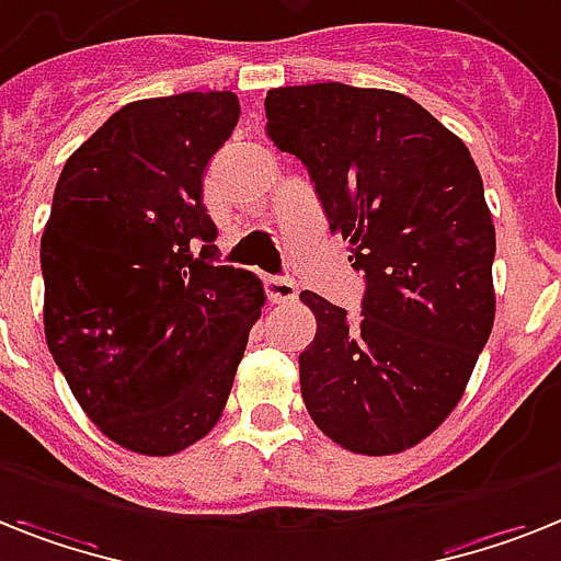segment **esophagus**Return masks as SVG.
Masks as SVG:
<instances>
[{
	"instance_id": "esophagus-1",
	"label": "esophagus",
	"mask_w": 561,
	"mask_h": 561,
	"mask_svg": "<svg viewBox=\"0 0 561 561\" xmlns=\"http://www.w3.org/2000/svg\"><path fill=\"white\" fill-rule=\"evenodd\" d=\"M266 295H270L272 304H289V300L298 298V286L291 277H266Z\"/></svg>"
}]
</instances>
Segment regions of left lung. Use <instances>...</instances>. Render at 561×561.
<instances>
[{
	"label": "left lung",
	"instance_id": "8db88e82",
	"mask_svg": "<svg viewBox=\"0 0 561 561\" xmlns=\"http://www.w3.org/2000/svg\"><path fill=\"white\" fill-rule=\"evenodd\" d=\"M266 134L307 165L367 277L360 314L300 291L318 330L300 396L323 436L390 456L465 396L496 318V229L467 146L415 100L344 82L272 88Z\"/></svg>",
	"mask_w": 561,
	"mask_h": 561
}]
</instances>
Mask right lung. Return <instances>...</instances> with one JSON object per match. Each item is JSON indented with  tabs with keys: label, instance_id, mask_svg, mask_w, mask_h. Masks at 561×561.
Wrapping results in <instances>:
<instances>
[{
	"label": "right lung",
	"instance_id": "add662e5",
	"mask_svg": "<svg viewBox=\"0 0 561 561\" xmlns=\"http://www.w3.org/2000/svg\"><path fill=\"white\" fill-rule=\"evenodd\" d=\"M238 117L231 91L123 105L68 157L42 231L50 355L88 419L140 456H174L220 421L266 304L252 272L211 263L203 206Z\"/></svg>",
	"mask_w": 561,
	"mask_h": 561
}]
</instances>
